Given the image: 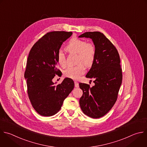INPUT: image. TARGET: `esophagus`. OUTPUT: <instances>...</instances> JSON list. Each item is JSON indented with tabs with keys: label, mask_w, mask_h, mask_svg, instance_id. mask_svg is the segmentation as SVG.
<instances>
[{
	"label": "esophagus",
	"mask_w": 147,
	"mask_h": 147,
	"mask_svg": "<svg viewBox=\"0 0 147 147\" xmlns=\"http://www.w3.org/2000/svg\"><path fill=\"white\" fill-rule=\"evenodd\" d=\"M74 84H75V87L76 88H78L79 87V84L77 81H74Z\"/></svg>",
	"instance_id": "1"
}]
</instances>
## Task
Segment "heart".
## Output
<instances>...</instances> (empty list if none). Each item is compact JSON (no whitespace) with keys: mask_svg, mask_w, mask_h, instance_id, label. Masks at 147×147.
<instances>
[{"mask_svg":"<svg viewBox=\"0 0 147 147\" xmlns=\"http://www.w3.org/2000/svg\"><path fill=\"white\" fill-rule=\"evenodd\" d=\"M66 50L70 53L77 54V63L74 67L67 68L64 71V75L73 80H77L80 76L85 73V66L90 67L95 58V47L90 43L77 38H72L66 46ZM58 64L64 67L66 66V58L62 51L59 50L57 55Z\"/></svg>","mask_w":147,"mask_h":147,"instance_id":"obj_1","label":"heart"}]
</instances>
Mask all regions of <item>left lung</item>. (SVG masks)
Returning <instances> with one entry per match:
<instances>
[{
    "instance_id": "left-lung-1",
    "label": "left lung",
    "mask_w": 147,
    "mask_h": 147,
    "mask_svg": "<svg viewBox=\"0 0 147 147\" xmlns=\"http://www.w3.org/2000/svg\"><path fill=\"white\" fill-rule=\"evenodd\" d=\"M78 37L91 38L96 50L94 60L86 75L94 80V85L79 84L83 92L80 106L87 116L99 118L111 109L117 99L122 80L119 55L115 46L100 32H85Z\"/></svg>"
}]
</instances>
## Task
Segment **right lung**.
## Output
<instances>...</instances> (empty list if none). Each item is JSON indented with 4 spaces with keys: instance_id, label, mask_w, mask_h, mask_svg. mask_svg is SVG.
<instances>
[{
    "instance_id": "1",
    "label": "right lung",
    "mask_w": 147,
    "mask_h": 147,
    "mask_svg": "<svg viewBox=\"0 0 147 147\" xmlns=\"http://www.w3.org/2000/svg\"><path fill=\"white\" fill-rule=\"evenodd\" d=\"M72 33L65 31L47 33L33 45L29 52L24 77L31 104L42 116L57 114L74 89V83L71 78H66L57 85L53 82L55 74L60 73L57 69V53Z\"/></svg>"
}]
</instances>
